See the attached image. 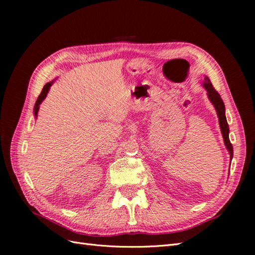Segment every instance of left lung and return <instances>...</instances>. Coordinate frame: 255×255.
Instances as JSON below:
<instances>
[{"mask_svg": "<svg viewBox=\"0 0 255 255\" xmlns=\"http://www.w3.org/2000/svg\"><path fill=\"white\" fill-rule=\"evenodd\" d=\"M203 86L207 90V96H208V98H210L211 102L214 104L216 111H217V115H218V118H219V125H220V128H221V132H222L223 139H225V143H226L227 148L230 152V157H231V159H232V157H233V145H232V143H231L230 138H229V125H228V121H227V118H226L225 103H223L222 99H221L220 95L217 92V90L214 88L210 79L206 78V76L204 79Z\"/></svg>", "mask_w": 255, "mask_h": 255, "instance_id": "obj_1", "label": "left lung"}]
</instances>
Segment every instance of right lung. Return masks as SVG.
Masks as SVG:
<instances>
[{"mask_svg":"<svg viewBox=\"0 0 255 255\" xmlns=\"http://www.w3.org/2000/svg\"><path fill=\"white\" fill-rule=\"evenodd\" d=\"M52 83H53V82H50V83L44 85V87L42 88L41 94L39 95V97H38V99H37V101H36V103H35V107H34V112H35V116H36V117H37V115H38V111H39V105H40V103L43 101L44 98L47 97L48 91H49L50 87L52 86Z\"/></svg>","mask_w":255,"mask_h":255,"instance_id":"right-lung-1","label":"right lung"}]
</instances>
